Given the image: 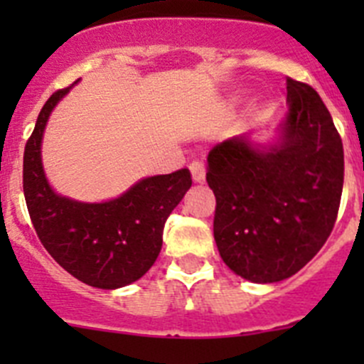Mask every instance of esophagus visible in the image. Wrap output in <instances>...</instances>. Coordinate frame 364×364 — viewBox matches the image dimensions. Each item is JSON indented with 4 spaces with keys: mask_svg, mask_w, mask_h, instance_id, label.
I'll return each mask as SVG.
<instances>
[{
    "mask_svg": "<svg viewBox=\"0 0 364 364\" xmlns=\"http://www.w3.org/2000/svg\"><path fill=\"white\" fill-rule=\"evenodd\" d=\"M189 171H191L193 180H195L197 184L204 182V178H205V167H204V164L200 162V160H193V162L189 164Z\"/></svg>",
    "mask_w": 364,
    "mask_h": 364,
    "instance_id": "obj_1",
    "label": "esophagus"
}]
</instances>
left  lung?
<instances>
[{
	"instance_id": "1",
	"label": "left lung",
	"mask_w": 364,
	"mask_h": 364,
	"mask_svg": "<svg viewBox=\"0 0 364 364\" xmlns=\"http://www.w3.org/2000/svg\"><path fill=\"white\" fill-rule=\"evenodd\" d=\"M286 83L277 144L233 136L208 154L218 253L237 275L262 284L291 277L317 255L336 224L345 180L343 142L326 105L308 83Z\"/></svg>"
}]
</instances>
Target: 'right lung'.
I'll return each mask as SVG.
<instances>
[{"instance_id":"add662e5","label":"right lung","mask_w":364,"mask_h":364,"mask_svg":"<svg viewBox=\"0 0 364 364\" xmlns=\"http://www.w3.org/2000/svg\"><path fill=\"white\" fill-rule=\"evenodd\" d=\"M70 87L45 102L27 140L25 202L41 244L58 264L85 284L114 290L138 281L154 264L162 250L164 224L191 188V173L184 167L149 176L122 197L100 204L54 193L41 166V136L50 112Z\"/></svg>"}]
</instances>
